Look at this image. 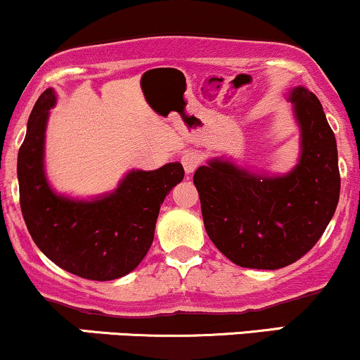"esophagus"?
Returning a JSON list of instances; mask_svg holds the SVG:
<instances>
[{
  "instance_id": "34e87169",
  "label": "esophagus",
  "mask_w": 360,
  "mask_h": 360,
  "mask_svg": "<svg viewBox=\"0 0 360 360\" xmlns=\"http://www.w3.org/2000/svg\"><path fill=\"white\" fill-rule=\"evenodd\" d=\"M181 162H183L186 174H191V172L196 171V167L201 164V154L196 150H188L183 157H181Z\"/></svg>"
}]
</instances>
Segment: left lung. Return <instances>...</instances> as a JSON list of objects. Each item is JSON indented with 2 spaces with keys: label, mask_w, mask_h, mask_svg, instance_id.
<instances>
[{
  "label": "left lung",
  "mask_w": 360,
  "mask_h": 360,
  "mask_svg": "<svg viewBox=\"0 0 360 360\" xmlns=\"http://www.w3.org/2000/svg\"><path fill=\"white\" fill-rule=\"evenodd\" d=\"M291 103L303 150L288 176L249 174L226 160H212L194 172L206 233L237 266L279 269L296 262L320 240L335 213V135L315 94L296 88Z\"/></svg>",
  "instance_id": "obj_1"
}]
</instances>
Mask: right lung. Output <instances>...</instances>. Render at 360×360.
Returning <instances> with one entry per match:
<instances>
[{
	"mask_svg": "<svg viewBox=\"0 0 360 360\" xmlns=\"http://www.w3.org/2000/svg\"><path fill=\"white\" fill-rule=\"evenodd\" d=\"M52 89L37 100L18 152L20 206L32 238L52 262L91 281L122 278L139 266L154 240L164 198L184 177L179 162L157 171H131L101 200L57 196L44 176V135Z\"/></svg>",
	"mask_w": 360,
	"mask_h": 360,
	"instance_id": "right-lung-1",
	"label": "right lung"
}]
</instances>
